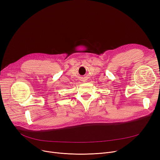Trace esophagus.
<instances>
[{
  "mask_svg": "<svg viewBox=\"0 0 160 160\" xmlns=\"http://www.w3.org/2000/svg\"><path fill=\"white\" fill-rule=\"evenodd\" d=\"M84 81H85V80H84Z\"/></svg>",
  "mask_w": 160,
  "mask_h": 160,
  "instance_id": "34e87169",
  "label": "esophagus"
}]
</instances>
